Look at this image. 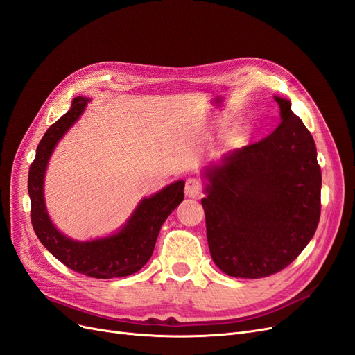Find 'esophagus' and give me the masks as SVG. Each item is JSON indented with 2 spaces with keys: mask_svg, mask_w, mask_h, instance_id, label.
Segmentation results:
<instances>
[{
  "mask_svg": "<svg viewBox=\"0 0 355 355\" xmlns=\"http://www.w3.org/2000/svg\"><path fill=\"white\" fill-rule=\"evenodd\" d=\"M201 189H202V185L197 178H188L185 180V196L187 197H191V198L198 197L201 194Z\"/></svg>",
  "mask_w": 355,
  "mask_h": 355,
  "instance_id": "obj_1",
  "label": "esophagus"
}]
</instances>
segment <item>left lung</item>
Here are the masks:
<instances>
[{"instance_id":"8db88e82","label":"left lung","mask_w":355,"mask_h":355,"mask_svg":"<svg viewBox=\"0 0 355 355\" xmlns=\"http://www.w3.org/2000/svg\"><path fill=\"white\" fill-rule=\"evenodd\" d=\"M282 123L262 141L204 168L207 241L230 277L262 278L284 270L314 237L321 168L314 139L287 99L274 96Z\"/></svg>"}]
</instances>
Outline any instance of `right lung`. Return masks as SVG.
<instances>
[{"instance_id": "1", "label": "right lung", "mask_w": 355, "mask_h": 355, "mask_svg": "<svg viewBox=\"0 0 355 355\" xmlns=\"http://www.w3.org/2000/svg\"><path fill=\"white\" fill-rule=\"evenodd\" d=\"M89 99L78 96L71 110L49 127L37 146L29 167L28 192L31 222L46 249L72 271L93 278L127 277L137 272L153 256L161 225L184 200V180L173 182L157 194L141 200L123 227L110 237L77 241L63 235L53 222L44 200V176L51 153L87 106Z\"/></svg>"}]
</instances>
